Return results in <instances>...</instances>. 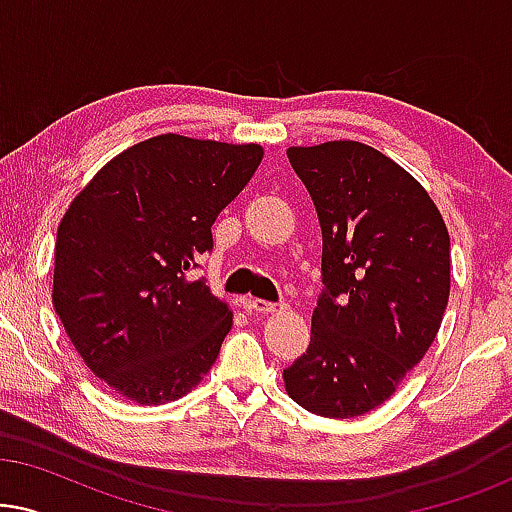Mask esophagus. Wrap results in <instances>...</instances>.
Returning a JSON list of instances; mask_svg holds the SVG:
<instances>
[{
  "label": "esophagus",
  "instance_id": "esophagus-1",
  "mask_svg": "<svg viewBox=\"0 0 512 512\" xmlns=\"http://www.w3.org/2000/svg\"><path fill=\"white\" fill-rule=\"evenodd\" d=\"M284 305H277V303H268V300H261V298H249L247 300V310L249 312H256V314H275L282 310Z\"/></svg>",
  "mask_w": 512,
  "mask_h": 512
}]
</instances>
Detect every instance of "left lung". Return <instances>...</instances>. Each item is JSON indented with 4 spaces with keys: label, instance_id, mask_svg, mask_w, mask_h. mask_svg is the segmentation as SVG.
Masks as SVG:
<instances>
[{
    "label": "left lung",
    "instance_id": "left-lung-1",
    "mask_svg": "<svg viewBox=\"0 0 512 512\" xmlns=\"http://www.w3.org/2000/svg\"><path fill=\"white\" fill-rule=\"evenodd\" d=\"M317 207L324 291L310 347L284 370L298 405L366 415L424 359L450 298V235L419 181L373 146H291Z\"/></svg>",
    "mask_w": 512,
    "mask_h": 512
}]
</instances>
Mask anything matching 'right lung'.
<instances>
[{"mask_svg":"<svg viewBox=\"0 0 512 512\" xmlns=\"http://www.w3.org/2000/svg\"><path fill=\"white\" fill-rule=\"evenodd\" d=\"M261 160L258 144L158 135L109 160L62 216L55 312L118 396L163 405L209 373L233 312L191 272Z\"/></svg>","mask_w":512,"mask_h":512,"instance_id":"right-lung-1","label":"right lung"}]
</instances>
